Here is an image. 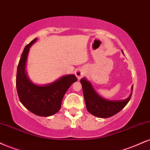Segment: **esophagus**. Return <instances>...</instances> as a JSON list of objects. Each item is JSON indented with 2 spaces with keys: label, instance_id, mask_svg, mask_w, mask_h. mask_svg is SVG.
Masks as SVG:
<instances>
[{
  "label": "esophagus",
  "instance_id": "34e87169",
  "mask_svg": "<svg viewBox=\"0 0 150 150\" xmlns=\"http://www.w3.org/2000/svg\"><path fill=\"white\" fill-rule=\"evenodd\" d=\"M75 75H76L78 79H80L81 77H82L84 75H85V71L82 69H80V70H77L76 72H75Z\"/></svg>",
  "mask_w": 150,
  "mask_h": 150
}]
</instances>
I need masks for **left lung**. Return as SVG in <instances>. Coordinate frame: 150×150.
Returning <instances> with one entry per match:
<instances>
[{
    "mask_svg": "<svg viewBox=\"0 0 150 150\" xmlns=\"http://www.w3.org/2000/svg\"><path fill=\"white\" fill-rule=\"evenodd\" d=\"M80 82L87 111L99 118H109L123 109L130 101L133 88L132 87V93L125 100L110 101L100 97L85 78L81 79Z\"/></svg>",
    "mask_w": 150,
    "mask_h": 150,
    "instance_id": "obj_1",
    "label": "left lung"
}]
</instances>
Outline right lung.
<instances>
[{
	"label": "right lung",
	"mask_w": 150,
	"mask_h": 150,
	"mask_svg": "<svg viewBox=\"0 0 150 150\" xmlns=\"http://www.w3.org/2000/svg\"><path fill=\"white\" fill-rule=\"evenodd\" d=\"M37 39L27 44L21 55L17 70V91L20 101L29 111L39 116H50L59 111L65 94L77 78L75 75H68L49 85L32 83L27 77L25 64L30 47Z\"/></svg>",
	"instance_id": "1"
}]
</instances>
